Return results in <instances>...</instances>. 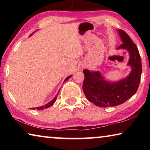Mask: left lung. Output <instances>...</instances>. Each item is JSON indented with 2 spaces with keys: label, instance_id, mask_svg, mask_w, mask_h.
<instances>
[{
  "label": "left lung",
  "instance_id": "1",
  "mask_svg": "<svg viewBox=\"0 0 150 150\" xmlns=\"http://www.w3.org/2000/svg\"><path fill=\"white\" fill-rule=\"evenodd\" d=\"M122 40L118 48L128 51L130 60L128 63L132 67L128 77L116 83L105 81L98 71L91 72L84 69L85 79L83 90L88 101L100 107L115 106L126 102L138 90L142 75V62L136 45L122 30H118Z\"/></svg>",
  "mask_w": 150,
  "mask_h": 150
}]
</instances>
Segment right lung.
<instances>
[{
    "mask_svg": "<svg viewBox=\"0 0 150 150\" xmlns=\"http://www.w3.org/2000/svg\"><path fill=\"white\" fill-rule=\"evenodd\" d=\"M71 77V76H69V77H67V78H66L64 82H65V81H67ZM58 93H57V95H58ZM57 96H55V98H54V99H53L52 101H50V103H48L47 104V105H44V106H40V107H37V108H36L37 110H42V109H44V108H47L50 107L51 106H52V105L54 104L55 100H56ZM33 109H34V108H33Z\"/></svg>",
    "mask_w": 150,
    "mask_h": 150,
    "instance_id": "add662e5",
    "label": "right lung"
}]
</instances>
